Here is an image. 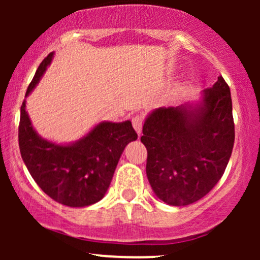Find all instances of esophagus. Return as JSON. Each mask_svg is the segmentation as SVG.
I'll use <instances>...</instances> for the list:
<instances>
[{
    "instance_id": "obj_1",
    "label": "esophagus",
    "mask_w": 260,
    "mask_h": 260,
    "mask_svg": "<svg viewBox=\"0 0 260 260\" xmlns=\"http://www.w3.org/2000/svg\"><path fill=\"white\" fill-rule=\"evenodd\" d=\"M133 126L134 129L136 130V133L138 135H141L142 133V126H143V117L142 116H135L133 118Z\"/></svg>"
}]
</instances>
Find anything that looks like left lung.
<instances>
[{"label": "left lung", "mask_w": 260, "mask_h": 260, "mask_svg": "<svg viewBox=\"0 0 260 260\" xmlns=\"http://www.w3.org/2000/svg\"><path fill=\"white\" fill-rule=\"evenodd\" d=\"M141 142L147 176L159 200L187 206L218 183L234 144L232 99L222 77L195 102L148 113Z\"/></svg>", "instance_id": "1"}]
</instances>
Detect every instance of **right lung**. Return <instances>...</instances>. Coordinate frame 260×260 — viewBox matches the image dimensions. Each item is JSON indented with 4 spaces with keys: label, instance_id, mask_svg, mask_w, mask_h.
Instances as JSON below:
<instances>
[{
    "label": "right lung",
    "instance_id": "right-lung-1",
    "mask_svg": "<svg viewBox=\"0 0 260 260\" xmlns=\"http://www.w3.org/2000/svg\"><path fill=\"white\" fill-rule=\"evenodd\" d=\"M53 58L54 52L40 63L27 88L26 98L37 87ZM136 140L137 134L130 120H103L79 140L56 143L34 129L26 110V99L21 106V157L38 186L53 200L69 207H86L101 201L124 149Z\"/></svg>",
    "mask_w": 260,
    "mask_h": 260
}]
</instances>
